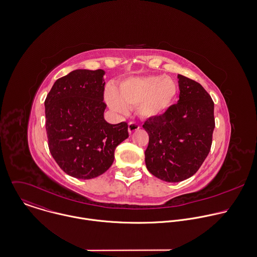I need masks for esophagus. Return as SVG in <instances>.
<instances>
[{
  "instance_id": "34e87169",
  "label": "esophagus",
  "mask_w": 257,
  "mask_h": 257,
  "mask_svg": "<svg viewBox=\"0 0 257 257\" xmlns=\"http://www.w3.org/2000/svg\"><path fill=\"white\" fill-rule=\"evenodd\" d=\"M139 128H140V126H139L138 124L134 123V122H129V124H128V132H129L130 134L133 133L134 131L138 130Z\"/></svg>"
}]
</instances>
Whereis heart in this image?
Instances as JSON below:
<instances>
[{"label":"heart","mask_w":257,"mask_h":257,"mask_svg":"<svg viewBox=\"0 0 257 257\" xmlns=\"http://www.w3.org/2000/svg\"><path fill=\"white\" fill-rule=\"evenodd\" d=\"M177 93L175 82L163 76L130 78L122 82L117 93L108 89L105 95L110 108L118 113L127 112L137 106L138 114L144 118L164 113L172 104Z\"/></svg>","instance_id":"b5f03b06"}]
</instances>
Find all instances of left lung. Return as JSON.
Instances as JSON below:
<instances>
[{
    "mask_svg": "<svg viewBox=\"0 0 257 257\" xmlns=\"http://www.w3.org/2000/svg\"><path fill=\"white\" fill-rule=\"evenodd\" d=\"M177 78L178 103L143 124L149 135L146 167L167 182L183 181L198 171L210 151L215 127L210 95L196 81L182 75Z\"/></svg>",
    "mask_w": 257,
    "mask_h": 257,
    "instance_id": "8db88e82",
    "label": "left lung"
}]
</instances>
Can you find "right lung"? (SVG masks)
<instances>
[{"label":"right lung","instance_id":"right-lung-1","mask_svg":"<svg viewBox=\"0 0 257 257\" xmlns=\"http://www.w3.org/2000/svg\"><path fill=\"white\" fill-rule=\"evenodd\" d=\"M101 69L75 70L58 79L45 100L49 150L68 175L95 178L114 161L116 147L129 137L126 122L104 119V76Z\"/></svg>","mask_w":257,"mask_h":257}]
</instances>
